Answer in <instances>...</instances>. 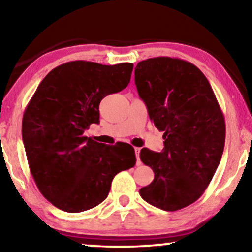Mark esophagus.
I'll list each match as a JSON object with an SVG mask.
<instances>
[{"mask_svg": "<svg viewBox=\"0 0 252 252\" xmlns=\"http://www.w3.org/2000/svg\"><path fill=\"white\" fill-rule=\"evenodd\" d=\"M134 150H135V155H136V164L140 165L141 164V160H140V151H141V148L139 147H135L134 148Z\"/></svg>", "mask_w": 252, "mask_h": 252, "instance_id": "esophagus-1", "label": "esophagus"}]
</instances>
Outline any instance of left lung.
Wrapping results in <instances>:
<instances>
[{
    "label": "left lung",
    "instance_id": "1",
    "mask_svg": "<svg viewBox=\"0 0 252 252\" xmlns=\"http://www.w3.org/2000/svg\"><path fill=\"white\" fill-rule=\"evenodd\" d=\"M135 85L165 140L161 153L141 150V160L153 168L155 178L140 195L165 211L184 209L203 195L221 159L226 136L222 111L202 71L180 58L140 62Z\"/></svg>",
    "mask_w": 252,
    "mask_h": 252
}]
</instances>
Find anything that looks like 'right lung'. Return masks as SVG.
Here are the masks:
<instances>
[{"label": "right lung", "instance_id": "obj_1", "mask_svg": "<svg viewBox=\"0 0 252 252\" xmlns=\"http://www.w3.org/2000/svg\"><path fill=\"white\" fill-rule=\"evenodd\" d=\"M132 63L73 61L48 73L27 104L22 135L30 171L56 208L77 213L108 197L120 171L136 163L128 143L105 146L84 135L99 123V103L129 84Z\"/></svg>", "mask_w": 252, "mask_h": 252}]
</instances>
